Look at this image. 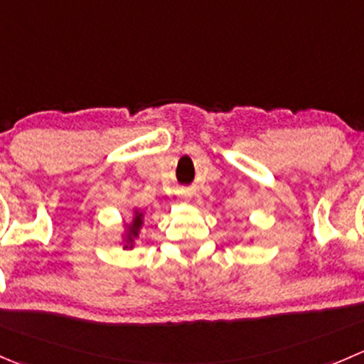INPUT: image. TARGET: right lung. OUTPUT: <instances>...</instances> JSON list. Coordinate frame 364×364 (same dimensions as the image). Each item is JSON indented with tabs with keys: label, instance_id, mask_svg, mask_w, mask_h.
Masks as SVG:
<instances>
[{
	"label": "right lung",
	"instance_id": "1",
	"mask_svg": "<svg viewBox=\"0 0 364 364\" xmlns=\"http://www.w3.org/2000/svg\"><path fill=\"white\" fill-rule=\"evenodd\" d=\"M144 225V213L135 210L132 224H126V235H124V249H133V243L139 238V232Z\"/></svg>",
	"mask_w": 364,
	"mask_h": 364
}]
</instances>
